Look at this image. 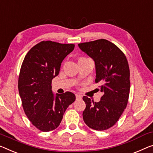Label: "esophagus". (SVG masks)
<instances>
[{
    "mask_svg": "<svg viewBox=\"0 0 153 153\" xmlns=\"http://www.w3.org/2000/svg\"><path fill=\"white\" fill-rule=\"evenodd\" d=\"M76 100L82 99V95L79 94H76Z\"/></svg>",
    "mask_w": 153,
    "mask_h": 153,
    "instance_id": "1",
    "label": "esophagus"
}]
</instances>
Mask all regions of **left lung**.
<instances>
[{
	"mask_svg": "<svg viewBox=\"0 0 153 153\" xmlns=\"http://www.w3.org/2000/svg\"><path fill=\"white\" fill-rule=\"evenodd\" d=\"M78 47L95 62V82L101 83L100 91L104 93L98 102L83 97V120L91 128L104 131L115 124L126 107L131 87L128 63L119 48L105 39Z\"/></svg>",
	"mask_w": 153,
	"mask_h": 153,
	"instance_id": "left-lung-1",
	"label": "left lung"
}]
</instances>
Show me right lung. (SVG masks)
Returning a JSON list of instances; mask_svg holds the SVG:
<instances>
[{
  "label": "right lung",
  "mask_w": 153,
  "mask_h": 153,
  "mask_svg": "<svg viewBox=\"0 0 153 153\" xmlns=\"http://www.w3.org/2000/svg\"><path fill=\"white\" fill-rule=\"evenodd\" d=\"M75 47L73 44L42 41L25 57L18 78V91L27 117L43 132L57 128L76 95L67 91L54 94L51 81L59 74L61 63Z\"/></svg>",
  "instance_id": "add662e5"
}]
</instances>
